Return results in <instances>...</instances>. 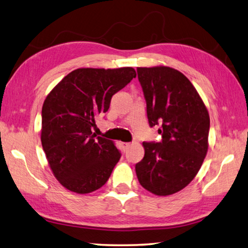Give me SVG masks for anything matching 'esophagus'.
I'll return each mask as SVG.
<instances>
[{"label":"esophagus","mask_w":248,"mask_h":248,"mask_svg":"<svg viewBox=\"0 0 248 248\" xmlns=\"http://www.w3.org/2000/svg\"><path fill=\"white\" fill-rule=\"evenodd\" d=\"M121 144H122L123 149H127L130 146V142H122Z\"/></svg>","instance_id":"34e87169"}]
</instances>
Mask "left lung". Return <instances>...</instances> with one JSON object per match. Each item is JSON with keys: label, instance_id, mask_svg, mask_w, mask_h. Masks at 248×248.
I'll return each mask as SVG.
<instances>
[{"label": "left lung", "instance_id": "1", "mask_svg": "<svg viewBox=\"0 0 248 248\" xmlns=\"http://www.w3.org/2000/svg\"><path fill=\"white\" fill-rule=\"evenodd\" d=\"M150 127L160 142H142L136 170L139 184L156 195L182 190L198 174L208 149L209 115L188 78L170 67L137 68Z\"/></svg>", "mask_w": 248, "mask_h": 248}]
</instances>
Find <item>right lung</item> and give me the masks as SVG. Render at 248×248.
<instances>
[{"label": "right lung", "instance_id": "add662e5", "mask_svg": "<svg viewBox=\"0 0 248 248\" xmlns=\"http://www.w3.org/2000/svg\"><path fill=\"white\" fill-rule=\"evenodd\" d=\"M136 78L133 68H82L54 87L42 108V147L57 180L80 194L101 188L121 152L109 139L96 136L98 115L111 98Z\"/></svg>", "mask_w": 248, "mask_h": 248}]
</instances>
